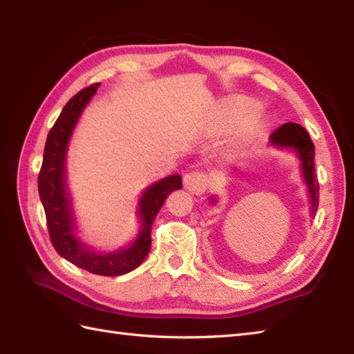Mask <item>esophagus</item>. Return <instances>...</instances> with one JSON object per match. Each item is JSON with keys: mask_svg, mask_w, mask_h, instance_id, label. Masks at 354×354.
Masks as SVG:
<instances>
[{"mask_svg": "<svg viewBox=\"0 0 354 354\" xmlns=\"http://www.w3.org/2000/svg\"><path fill=\"white\" fill-rule=\"evenodd\" d=\"M207 185H208V178L204 171L193 170V171L185 173L184 187L189 192L194 194H202L207 190Z\"/></svg>", "mask_w": 354, "mask_h": 354, "instance_id": "esophagus-1", "label": "esophagus"}]
</instances>
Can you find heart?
Returning <instances> with one entry per match:
<instances>
[{
    "mask_svg": "<svg viewBox=\"0 0 354 354\" xmlns=\"http://www.w3.org/2000/svg\"><path fill=\"white\" fill-rule=\"evenodd\" d=\"M257 111V103L252 102H242L239 104V115H248Z\"/></svg>",
    "mask_w": 354,
    "mask_h": 354,
    "instance_id": "heart-1",
    "label": "heart"
}]
</instances>
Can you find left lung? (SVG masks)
<instances>
[{
  "mask_svg": "<svg viewBox=\"0 0 354 354\" xmlns=\"http://www.w3.org/2000/svg\"><path fill=\"white\" fill-rule=\"evenodd\" d=\"M270 142L281 147H293L301 158L303 175L309 187L310 201H312V213L317 212L319 202V183L315 173V145L303 126L297 123H284L270 135Z\"/></svg>",
  "mask_w": 354,
  "mask_h": 354,
  "instance_id": "1",
  "label": "left lung"
}]
</instances>
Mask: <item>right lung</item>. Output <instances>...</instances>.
<instances>
[{
  "label": "right lung",
  "mask_w": 354,
  "mask_h": 354,
  "mask_svg": "<svg viewBox=\"0 0 354 354\" xmlns=\"http://www.w3.org/2000/svg\"><path fill=\"white\" fill-rule=\"evenodd\" d=\"M99 85L100 84L89 85L71 97L64 106L61 115L57 117L56 123L53 124L45 141L44 160L39 176H37V189H39L45 219H47L50 240L57 254L88 272L117 277L131 272L147 257L150 243H152L150 232H152L155 217L165 198L173 190L183 189V183L181 176L171 175L150 185L145 192L140 201L142 228L137 240L127 250L112 254H94L79 242L74 236L70 201L65 192V152L79 115L86 103L91 100Z\"/></svg>",
  "instance_id": "add662e5"
}]
</instances>
